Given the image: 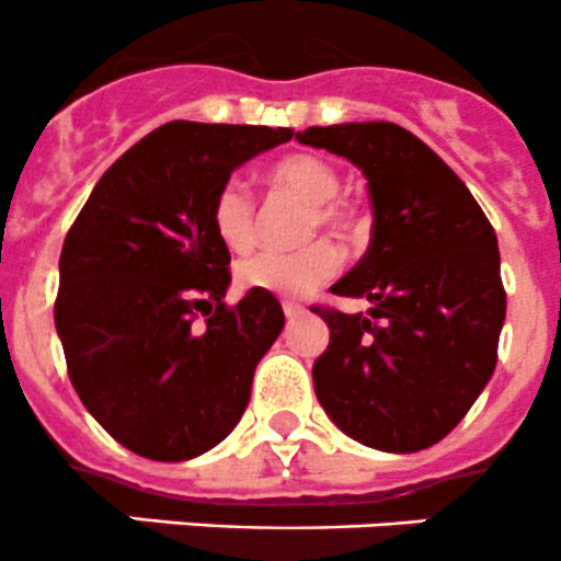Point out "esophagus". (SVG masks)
<instances>
[{
	"instance_id": "obj_1",
	"label": "esophagus",
	"mask_w": 561,
	"mask_h": 561,
	"mask_svg": "<svg viewBox=\"0 0 561 561\" xmlns=\"http://www.w3.org/2000/svg\"><path fill=\"white\" fill-rule=\"evenodd\" d=\"M283 313H286V319H297V316L305 313V308L299 302H283Z\"/></svg>"
}]
</instances>
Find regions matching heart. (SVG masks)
<instances>
[{
	"label": "heart",
	"instance_id": "b5f03b06",
	"mask_svg": "<svg viewBox=\"0 0 561 561\" xmlns=\"http://www.w3.org/2000/svg\"><path fill=\"white\" fill-rule=\"evenodd\" d=\"M267 180L280 191L294 193L302 202L313 204L310 231L324 226L332 231H346L352 213L335 202L337 174L332 165L316 154H288L267 171ZM213 229L229 251L245 253L256 245V213L253 202L240 182H226L213 204ZM341 270V251L332 242L319 240L299 251H264L242 259L237 278L253 291L280 294V297H305Z\"/></svg>",
	"mask_w": 561,
	"mask_h": 561
}]
</instances>
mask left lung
<instances>
[{
  "label": "left lung",
  "instance_id": "left-lung-1",
  "mask_svg": "<svg viewBox=\"0 0 561 561\" xmlns=\"http://www.w3.org/2000/svg\"><path fill=\"white\" fill-rule=\"evenodd\" d=\"M368 180L370 245L330 288L365 297L368 313L313 308L330 346L313 363L316 398L365 447L417 453L463 420L496 368L504 324L493 226L461 176L392 122L308 127Z\"/></svg>",
  "mask_w": 561,
  "mask_h": 561
}]
</instances>
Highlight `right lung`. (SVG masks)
Returning a JSON list of instances; mask_svg holds the SVG:
<instances>
[{"instance_id": "add662e5", "label": "right lung", "mask_w": 561, "mask_h": 561, "mask_svg": "<svg viewBox=\"0 0 561 561\" xmlns=\"http://www.w3.org/2000/svg\"><path fill=\"white\" fill-rule=\"evenodd\" d=\"M291 127L169 122L98 180L65 237L54 305L87 412L136 456L191 461L234 431L283 330L270 291L234 308L213 204Z\"/></svg>"}]
</instances>
